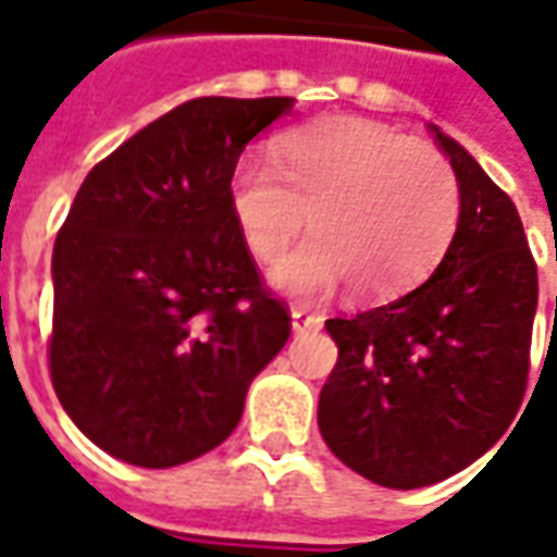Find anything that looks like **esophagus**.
Wrapping results in <instances>:
<instances>
[{"mask_svg":"<svg viewBox=\"0 0 557 557\" xmlns=\"http://www.w3.org/2000/svg\"><path fill=\"white\" fill-rule=\"evenodd\" d=\"M322 327V315L310 313L307 307H292V331L304 334V331H319Z\"/></svg>","mask_w":557,"mask_h":557,"instance_id":"obj_1","label":"esophagus"}]
</instances>
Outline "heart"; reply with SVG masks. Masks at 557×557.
I'll list each match as a JSON object with an SVG mask.
<instances>
[{"mask_svg": "<svg viewBox=\"0 0 557 557\" xmlns=\"http://www.w3.org/2000/svg\"><path fill=\"white\" fill-rule=\"evenodd\" d=\"M232 220L259 262L295 298H325L346 280L361 298L411 289L454 242L462 194L426 143L370 119H327L274 143V163L244 154L230 182ZM311 220H306V214Z\"/></svg>", "mask_w": 557, "mask_h": 557, "instance_id": "b5f03b06", "label": "heart"}]
</instances>
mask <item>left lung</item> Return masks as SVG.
Returning <instances> with one entry per match:
<instances>
[{
    "instance_id": "8db88e82",
    "label": "left lung",
    "mask_w": 557,
    "mask_h": 557,
    "mask_svg": "<svg viewBox=\"0 0 557 557\" xmlns=\"http://www.w3.org/2000/svg\"><path fill=\"white\" fill-rule=\"evenodd\" d=\"M462 194L459 226L426 283L327 319L337 363L319 430L339 462L391 490L471 466L513 423L531 370L537 262L513 199L432 127Z\"/></svg>"
}]
</instances>
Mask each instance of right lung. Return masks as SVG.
Returning a JSON list of instances; mask_svg holds the SVG:
<instances>
[{
  "label": "right lung",
  "instance_id": "add662e5",
  "mask_svg": "<svg viewBox=\"0 0 557 557\" xmlns=\"http://www.w3.org/2000/svg\"><path fill=\"white\" fill-rule=\"evenodd\" d=\"M295 98H194L95 163L53 247L55 397L115 459L172 468L238 426L292 334L232 220L247 143Z\"/></svg>",
  "mask_w": 557,
  "mask_h": 557
}]
</instances>
